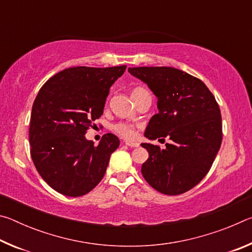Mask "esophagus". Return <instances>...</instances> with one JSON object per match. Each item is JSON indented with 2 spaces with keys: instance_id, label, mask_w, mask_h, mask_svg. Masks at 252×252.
<instances>
[{
  "instance_id": "1",
  "label": "esophagus",
  "mask_w": 252,
  "mask_h": 252,
  "mask_svg": "<svg viewBox=\"0 0 252 252\" xmlns=\"http://www.w3.org/2000/svg\"><path fill=\"white\" fill-rule=\"evenodd\" d=\"M126 146L130 147V148H138V147H139V143H138V142H131V141H126Z\"/></svg>"
}]
</instances>
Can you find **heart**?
Here are the masks:
<instances>
[{
	"label": "heart",
	"mask_w": 252,
	"mask_h": 252,
	"mask_svg": "<svg viewBox=\"0 0 252 252\" xmlns=\"http://www.w3.org/2000/svg\"><path fill=\"white\" fill-rule=\"evenodd\" d=\"M141 91H143L142 88H136L133 91H132V95H134V94H136V93H139ZM114 131L126 139H133L135 136L134 127L131 125H127V123H123V122L117 123V125L114 126Z\"/></svg>",
	"instance_id": "obj_1"
}]
</instances>
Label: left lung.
I'll return each instance as SVG.
<instances>
[{"label": "left lung", "instance_id": "1", "mask_svg": "<svg viewBox=\"0 0 252 252\" xmlns=\"http://www.w3.org/2000/svg\"><path fill=\"white\" fill-rule=\"evenodd\" d=\"M158 97L159 113L144 132L150 140L171 143L165 148L142 143L149 152L141 168L153 189L169 195L185 193L207 176L222 141L219 104L201 80L170 66L129 67Z\"/></svg>", "mask_w": 252, "mask_h": 252}]
</instances>
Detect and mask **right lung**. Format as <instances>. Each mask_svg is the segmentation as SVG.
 I'll return each instance as SVG.
<instances>
[{
    "label": "right lung",
    "instance_id": "1",
    "mask_svg": "<svg viewBox=\"0 0 252 252\" xmlns=\"http://www.w3.org/2000/svg\"><path fill=\"white\" fill-rule=\"evenodd\" d=\"M126 69L69 67L46 81L37 93L29 130L31 157L42 179L59 193L81 197L103 178L120 141L106 133L94 146L85 133L103 114L111 85Z\"/></svg>",
    "mask_w": 252,
    "mask_h": 252
}]
</instances>
